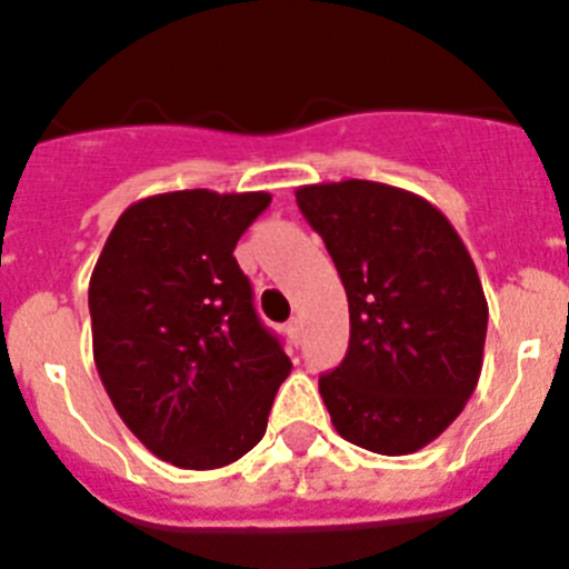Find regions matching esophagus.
Listing matches in <instances>:
<instances>
[{"label": "esophagus", "mask_w": 569, "mask_h": 569, "mask_svg": "<svg viewBox=\"0 0 569 569\" xmlns=\"http://www.w3.org/2000/svg\"><path fill=\"white\" fill-rule=\"evenodd\" d=\"M288 336H290V341H293V345H299V341H301V325H299V319H290V321H288Z\"/></svg>", "instance_id": "1"}]
</instances>
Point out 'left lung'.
<instances>
[{
	"label": "left lung",
	"instance_id": "1",
	"mask_svg": "<svg viewBox=\"0 0 569 569\" xmlns=\"http://www.w3.org/2000/svg\"><path fill=\"white\" fill-rule=\"evenodd\" d=\"M296 204L325 239L350 345L319 393L341 439L407 456L441 436L479 385L487 299L439 208L381 182L308 184Z\"/></svg>",
	"mask_w": 569,
	"mask_h": 569
}]
</instances>
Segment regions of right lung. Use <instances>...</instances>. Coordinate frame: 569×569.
Here are the masks:
<instances>
[{"label": "right lung", "mask_w": 569, "mask_h": 569, "mask_svg": "<svg viewBox=\"0 0 569 569\" xmlns=\"http://www.w3.org/2000/svg\"><path fill=\"white\" fill-rule=\"evenodd\" d=\"M270 193L176 190L130 204L90 276L99 379L130 433L184 470L253 450L290 373L236 241Z\"/></svg>", "instance_id": "right-lung-1"}]
</instances>
